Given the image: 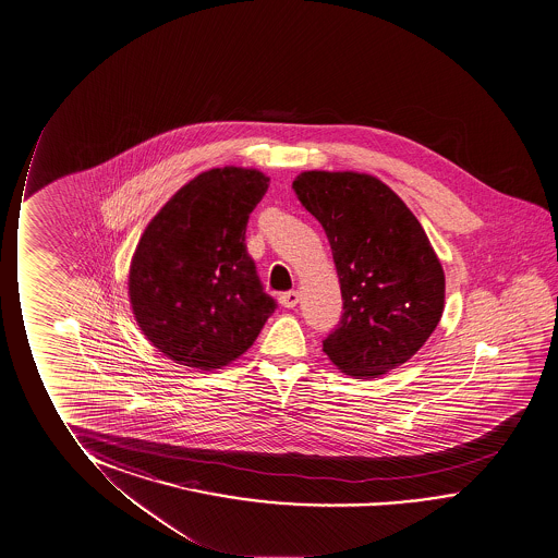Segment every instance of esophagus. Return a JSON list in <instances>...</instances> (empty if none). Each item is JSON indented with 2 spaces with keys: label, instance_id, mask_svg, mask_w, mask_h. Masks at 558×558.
I'll return each mask as SVG.
<instances>
[{
  "label": "esophagus",
  "instance_id": "esophagus-1",
  "mask_svg": "<svg viewBox=\"0 0 558 558\" xmlns=\"http://www.w3.org/2000/svg\"><path fill=\"white\" fill-rule=\"evenodd\" d=\"M281 306H284V308H294L296 304H299L300 300V292L299 291H289L283 292L281 294Z\"/></svg>",
  "mask_w": 558,
  "mask_h": 558
}]
</instances>
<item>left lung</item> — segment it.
Masks as SVG:
<instances>
[{
    "instance_id": "obj_1",
    "label": "left lung",
    "mask_w": 558,
    "mask_h": 558,
    "mask_svg": "<svg viewBox=\"0 0 558 558\" xmlns=\"http://www.w3.org/2000/svg\"><path fill=\"white\" fill-rule=\"evenodd\" d=\"M292 189L324 227L342 294L324 352L356 379L408 362L445 308V274L416 216L375 177L304 171Z\"/></svg>"
}]
</instances>
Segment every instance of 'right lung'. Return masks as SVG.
I'll use <instances>...</instances> for the list:
<instances>
[{
	"mask_svg": "<svg viewBox=\"0 0 558 558\" xmlns=\"http://www.w3.org/2000/svg\"><path fill=\"white\" fill-rule=\"evenodd\" d=\"M267 183L258 169H209L142 233L129 271L133 314L146 339L181 366L231 364L275 312L244 242Z\"/></svg>",
	"mask_w": 558,
	"mask_h": 558,
	"instance_id": "obj_1",
	"label": "right lung"
}]
</instances>
